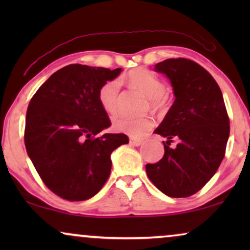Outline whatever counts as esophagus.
Masks as SVG:
<instances>
[{
    "label": "esophagus",
    "instance_id": "obj_1",
    "mask_svg": "<svg viewBox=\"0 0 250 250\" xmlns=\"http://www.w3.org/2000/svg\"><path fill=\"white\" fill-rule=\"evenodd\" d=\"M129 143H131L132 146H141L142 143H143V141L142 140H138V139H131L129 140Z\"/></svg>",
    "mask_w": 250,
    "mask_h": 250
}]
</instances>
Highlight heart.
I'll return each mask as SVG.
<instances>
[{"label": "heart", "instance_id": "1", "mask_svg": "<svg viewBox=\"0 0 250 250\" xmlns=\"http://www.w3.org/2000/svg\"><path fill=\"white\" fill-rule=\"evenodd\" d=\"M128 83L136 90L142 92L150 99V104L153 108L162 107L164 104V93L166 86L164 82L152 74L151 71L139 68L129 71L126 76ZM121 83L118 80L109 81L99 91V101L108 114H115L118 107V93ZM153 122L149 117H131L127 115H119L114 119V127L119 132L140 138L146 134L152 128Z\"/></svg>", "mask_w": 250, "mask_h": 250}]
</instances>
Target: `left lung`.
Here are the masks:
<instances>
[{
  "label": "left lung",
  "instance_id": "obj_1",
  "mask_svg": "<svg viewBox=\"0 0 250 250\" xmlns=\"http://www.w3.org/2000/svg\"><path fill=\"white\" fill-rule=\"evenodd\" d=\"M173 87L174 104L155 133L167 139L164 157L146 164V175L166 196H192L209 181L224 158L230 122L221 88L206 69L177 58L155 66ZM173 139L178 145L169 147Z\"/></svg>",
  "mask_w": 250,
  "mask_h": 250
}]
</instances>
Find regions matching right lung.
Segmentation results:
<instances>
[{"label": "right lung", "instance_id": "right-lung-1", "mask_svg": "<svg viewBox=\"0 0 250 250\" xmlns=\"http://www.w3.org/2000/svg\"><path fill=\"white\" fill-rule=\"evenodd\" d=\"M121 73L122 68L69 64L51 75L30 100L27 153L44 184L63 199L95 196L110 175L111 152L128 143L123 133L97 136L111 125L99 91Z\"/></svg>", "mask_w": 250, "mask_h": 250}]
</instances>
